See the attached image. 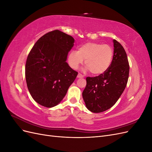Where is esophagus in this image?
Returning <instances> with one entry per match:
<instances>
[{"mask_svg":"<svg viewBox=\"0 0 152 152\" xmlns=\"http://www.w3.org/2000/svg\"><path fill=\"white\" fill-rule=\"evenodd\" d=\"M77 77H78V78H83V77H84V75L80 74V73H79V74H78V75H77Z\"/></svg>","mask_w":152,"mask_h":152,"instance_id":"esophagus-1","label":"esophagus"}]
</instances>
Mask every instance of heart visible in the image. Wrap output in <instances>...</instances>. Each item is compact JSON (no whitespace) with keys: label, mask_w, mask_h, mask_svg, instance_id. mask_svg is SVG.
I'll list each match as a JSON object with an SVG mask.
<instances>
[{"label":"heart","mask_w":152,"mask_h":152,"mask_svg":"<svg viewBox=\"0 0 152 152\" xmlns=\"http://www.w3.org/2000/svg\"><path fill=\"white\" fill-rule=\"evenodd\" d=\"M113 50L107 44L87 43L78 50H72L68 56L69 65L77 69L85 59V71H91L93 75H101L108 70L112 62Z\"/></svg>","instance_id":"1"}]
</instances>
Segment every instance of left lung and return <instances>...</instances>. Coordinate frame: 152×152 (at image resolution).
I'll return each mask as SVG.
<instances>
[{
  "label": "left lung",
  "mask_w": 152,
  "mask_h": 152,
  "mask_svg": "<svg viewBox=\"0 0 152 152\" xmlns=\"http://www.w3.org/2000/svg\"><path fill=\"white\" fill-rule=\"evenodd\" d=\"M111 65L103 74L87 77L82 97L87 108L93 113L108 110L115 104L125 89L129 73L127 54L122 45L113 40Z\"/></svg>",
  "instance_id": "obj_1"
}]
</instances>
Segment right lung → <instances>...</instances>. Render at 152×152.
<instances>
[{
	"instance_id": "add662e5",
	"label": "right lung",
	"mask_w": 152,
	"mask_h": 152,
	"mask_svg": "<svg viewBox=\"0 0 152 152\" xmlns=\"http://www.w3.org/2000/svg\"><path fill=\"white\" fill-rule=\"evenodd\" d=\"M74 39L58 30L48 32L37 41L27 57L25 78L35 102L51 108L61 102L78 72L66 63Z\"/></svg>"
}]
</instances>
